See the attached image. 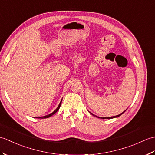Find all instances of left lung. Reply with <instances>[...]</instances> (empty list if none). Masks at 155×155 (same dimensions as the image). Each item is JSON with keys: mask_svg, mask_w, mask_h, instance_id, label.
Here are the masks:
<instances>
[{"mask_svg": "<svg viewBox=\"0 0 155 155\" xmlns=\"http://www.w3.org/2000/svg\"><path fill=\"white\" fill-rule=\"evenodd\" d=\"M127 110H125L124 112H123V113H122L121 114H118V115H117V116H114V117H97V116H95V115H94L93 114H92V113H91V114H93L94 115V116H95V117H98V118H103V119H106V118H107H107H108H108H116V117H120V115L121 114H123L124 113V112L125 111H126Z\"/></svg>", "mask_w": 155, "mask_h": 155, "instance_id": "obj_1", "label": "left lung"}]
</instances>
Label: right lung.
I'll return each mask as SVG.
<instances>
[{
    "instance_id": "add662e5",
    "label": "right lung",
    "mask_w": 155,
    "mask_h": 155,
    "mask_svg": "<svg viewBox=\"0 0 155 155\" xmlns=\"http://www.w3.org/2000/svg\"><path fill=\"white\" fill-rule=\"evenodd\" d=\"M62 100H61V103H60V104H59V105H58V107L57 108V109H56L54 111H53L52 112V113H51V114H48V115H46V116H44V117H39L38 118H48V117H51V116H52V115H53L54 114H55L56 113H57V112L58 110V109L59 108H60V107H61V103H62Z\"/></svg>"
}]
</instances>
